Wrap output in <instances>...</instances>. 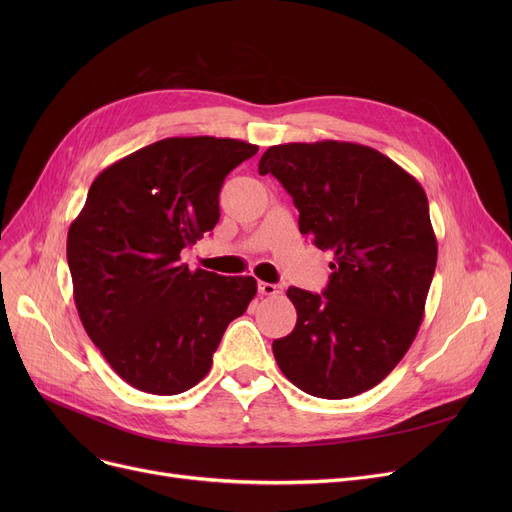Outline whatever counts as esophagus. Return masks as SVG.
<instances>
[{"instance_id": "obj_1", "label": "esophagus", "mask_w": 512, "mask_h": 512, "mask_svg": "<svg viewBox=\"0 0 512 512\" xmlns=\"http://www.w3.org/2000/svg\"><path fill=\"white\" fill-rule=\"evenodd\" d=\"M259 294H263V297H278V294L282 292V286L280 284H270V282H259Z\"/></svg>"}]
</instances>
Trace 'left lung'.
I'll return each mask as SVG.
<instances>
[{"label":"left lung","mask_w":512,"mask_h":512,"mask_svg":"<svg viewBox=\"0 0 512 512\" xmlns=\"http://www.w3.org/2000/svg\"><path fill=\"white\" fill-rule=\"evenodd\" d=\"M259 174L280 180L301 234L334 255L324 292L288 288L297 326L272 344L278 367L317 398L378 386L413 344L436 272L425 191L384 153L344 141L270 147Z\"/></svg>","instance_id":"left-lung-1"}]
</instances>
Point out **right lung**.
Here are the masks:
<instances>
[{
    "instance_id": "1",
    "label": "right lung",
    "mask_w": 512,
    "mask_h": 512,
    "mask_svg": "<svg viewBox=\"0 0 512 512\" xmlns=\"http://www.w3.org/2000/svg\"><path fill=\"white\" fill-rule=\"evenodd\" d=\"M257 145L172 137L105 168L68 230L83 326L105 361L141 392L197 386L232 319L257 292L251 276L188 270L180 251L220 220L226 176Z\"/></svg>"
}]
</instances>
